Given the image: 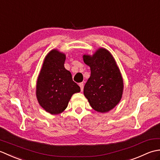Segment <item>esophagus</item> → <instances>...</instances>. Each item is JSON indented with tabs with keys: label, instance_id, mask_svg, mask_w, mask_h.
Returning <instances> with one entry per match:
<instances>
[{
	"label": "esophagus",
	"instance_id": "esophagus-1",
	"mask_svg": "<svg viewBox=\"0 0 160 160\" xmlns=\"http://www.w3.org/2000/svg\"><path fill=\"white\" fill-rule=\"evenodd\" d=\"M79 86H80V87L81 91H83V88H84V84H83V82L80 83V84H79Z\"/></svg>",
	"mask_w": 160,
	"mask_h": 160
}]
</instances>
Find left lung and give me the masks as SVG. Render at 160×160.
I'll list each match as a JSON object with an SVG mask.
<instances>
[{
	"mask_svg": "<svg viewBox=\"0 0 160 160\" xmlns=\"http://www.w3.org/2000/svg\"><path fill=\"white\" fill-rule=\"evenodd\" d=\"M84 62L91 68V76L84 87V94L95 111L106 113L120 101L123 80L110 52L99 49L93 56L84 55Z\"/></svg>",
	"mask_w": 160,
	"mask_h": 160,
	"instance_id": "8db88e82",
	"label": "left lung"
}]
</instances>
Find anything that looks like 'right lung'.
Segmentation results:
<instances>
[{
	"instance_id": "1",
	"label": "right lung",
	"mask_w": 160,
	"mask_h": 160,
	"mask_svg": "<svg viewBox=\"0 0 160 160\" xmlns=\"http://www.w3.org/2000/svg\"><path fill=\"white\" fill-rule=\"evenodd\" d=\"M65 55L52 50L44 60L37 81L36 96L46 111L58 114L67 107L72 95L80 91L70 71L64 67Z\"/></svg>"
}]
</instances>
